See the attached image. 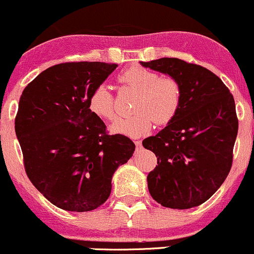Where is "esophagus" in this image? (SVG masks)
I'll use <instances>...</instances> for the list:
<instances>
[{"mask_svg": "<svg viewBox=\"0 0 254 254\" xmlns=\"http://www.w3.org/2000/svg\"><path fill=\"white\" fill-rule=\"evenodd\" d=\"M134 144L137 146H140V144H142V142L140 140H134Z\"/></svg>", "mask_w": 254, "mask_h": 254, "instance_id": "34e87169", "label": "esophagus"}]
</instances>
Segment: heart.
Instances as JSON below:
<instances>
[{
    "mask_svg": "<svg viewBox=\"0 0 254 254\" xmlns=\"http://www.w3.org/2000/svg\"><path fill=\"white\" fill-rule=\"evenodd\" d=\"M119 82L137 91L132 117L119 119L110 127L115 134L140 137L158 125H167L175 119L182 101L180 83L171 77H159L155 72L143 67H130L119 75ZM88 108L94 116L111 121L116 117L114 98L105 84L98 85L88 100Z\"/></svg>",
    "mask_w": 254,
    "mask_h": 254,
    "instance_id": "obj_1",
    "label": "heart"
}]
</instances>
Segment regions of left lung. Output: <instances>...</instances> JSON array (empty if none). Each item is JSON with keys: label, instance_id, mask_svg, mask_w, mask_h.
Listing matches in <instances>:
<instances>
[{"label": "left lung", "instance_id": "1", "mask_svg": "<svg viewBox=\"0 0 254 254\" xmlns=\"http://www.w3.org/2000/svg\"><path fill=\"white\" fill-rule=\"evenodd\" d=\"M176 79L182 89L179 112L143 146L158 158L149 172V193L171 209H190L219 190L232 165L239 120L232 94L223 80L198 64L180 59L140 62Z\"/></svg>", "mask_w": 254, "mask_h": 254}]
</instances>
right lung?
Wrapping results in <instances>:
<instances>
[{
    "label": "right lung",
    "instance_id": "1",
    "mask_svg": "<svg viewBox=\"0 0 254 254\" xmlns=\"http://www.w3.org/2000/svg\"><path fill=\"white\" fill-rule=\"evenodd\" d=\"M117 64L68 62L41 72L19 99L15 134L31 184L54 205L90 211L106 202L119 166L135 145L106 133L103 120L88 108L91 91Z\"/></svg>",
    "mask_w": 254,
    "mask_h": 254
}]
</instances>
